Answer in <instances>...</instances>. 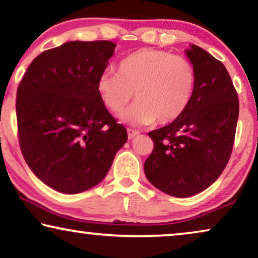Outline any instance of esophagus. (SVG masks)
Here are the masks:
<instances>
[{
  "mask_svg": "<svg viewBox=\"0 0 258 258\" xmlns=\"http://www.w3.org/2000/svg\"><path fill=\"white\" fill-rule=\"evenodd\" d=\"M126 133H128V137H129L130 140L134 139V137L137 136V135H139V134H140V132H137V130H135V129H130V128L126 129Z\"/></svg>",
  "mask_w": 258,
  "mask_h": 258,
  "instance_id": "34e87169",
  "label": "esophagus"
}]
</instances>
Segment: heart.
<instances>
[{"label": "heart", "instance_id": "1", "mask_svg": "<svg viewBox=\"0 0 258 258\" xmlns=\"http://www.w3.org/2000/svg\"><path fill=\"white\" fill-rule=\"evenodd\" d=\"M196 70L189 58L162 49L143 48L125 56L116 74L98 77L97 93L112 112H119L135 93L137 101L121 118L132 124L174 122L192 98Z\"/></svg>", "mask_w": 258, "mask_h": 258}]
</instances>
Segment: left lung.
<instances>
[{"mask_svg":"<svg viewBox=\"0 0 258 258\" xmlns=\"http://www.w3.org/2000/svg\"><path fill=\"white\" fill-rule=\"evenodd\" d=\"M185 52L196 70L192 98L177 119L148 134L154 149L144 162L148 181L175 197L196 195L220 177L231 156L239 111L223 63L195 44Z\"/></svg>","mask_w":258,"mask_h":258,"instance_id":"8db88e82","label":"left lung"}]
</instances>
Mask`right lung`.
<instances>
[{
    "mask_svg": "<svg viewBox=\"0 0 258 258\" xmlns=\"http://www.w3.org/2000/svg\"><path fill=\"white\" fill-rule=\"evenodd\" d=\"M114 49L110 41L49 49L34 58L17 88L21 151L31 171L59 192L98 184L128 140L97 93Z\"/></svg>",
    "mask_w": 258,
    "mask_h": 258,
    "instance_id": "add662e5",
    "label": "right lung"
}]
</instances>
